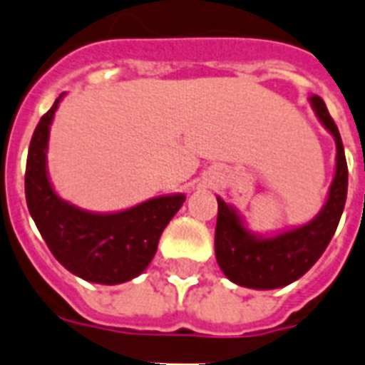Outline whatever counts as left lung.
<instances>
[{"instance_id":"left-lung-1","label":"left lung","mask_w":365,"mask_h":365,"mask_svg":"<svg viewBox=\"0 0 365 365\" xmlns=\"http://www.w3.org/2000/svg\"><path fill=\"white\" fill-rule=\"evenodd\" d=\"M319 120L336 138V178L322 212L300 229L283 232L275 238H255L240 221L229 204L217 198L215 225V259L219 268L232 283L250 289H277L306 274L330 244L346 200L349 168L336 121L328 114L321 97H311Z\"/></svg>"}]
</instances>
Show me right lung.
<instances>
[{
	"instance_id": "obj_1",
	"label": "right lung",
	"mask_w": 365,
	"mask_h": 365,
	"mask_svg": "<svg viewBox=\"0 0 365 365\" xmlns=\"http://www.w3.org/2000/svg\"><path fill=\"white\" fill-rule=\"evenodd\" d=\"M59 99L35 127L26 165V202L59 264L101 285H118L152 262L163 230L185 202L183 195L157 197L120 213H88L63 202L46 176V142Z\"/></svg>"
}]
</instances>
